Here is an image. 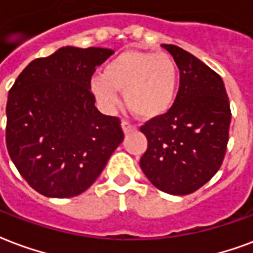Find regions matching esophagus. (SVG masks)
Instances as JSON below:
<instances>
[{
  "label": "esophagus",
  "mask_w": 253,
  "mask_h": 253,
  "mask_svg": "<svg viewBox=\"0 0 253 253\" xmlns=\"http://www.w3.org/2000/svg\"><path fill=\"white\" fill-rule=\"evenodd\" d=\"M122 130L125 134H128V132H131V131H135L136 130V127L134 126V125H131L130 122H127V121H123L122 122Z\"/></svg>",
  "instance_id": "obj_1"
}]
</instances>
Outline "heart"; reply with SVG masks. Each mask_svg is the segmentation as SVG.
Listing matches in <instances>:
<instances>
[{
    "label": "heart",
    "instance_id": "heart-1",
    "mask_svg": "<svg viewBox=\"0 0 253 253\" xmlns=\"http://www.w3.org/2000/svg\"><path fill=\"white\" fill-rule=\"evenodd\" d=\"M179 84V70L169 54L127 50L114 57L102 69V75L90 81V90L105 109L119 105L125 91L127 107L142 119H154L171 110Z\"/></svg>",
    "mask_w": 253,
    "mask_h": 253
}]
</instances>
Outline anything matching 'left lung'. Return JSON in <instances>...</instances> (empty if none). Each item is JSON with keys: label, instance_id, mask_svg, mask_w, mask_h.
<instances>
[{"label": "left lung", "instance_id": "1", "mask_svg": "<svg viewBox=\"0 0 253 253\" xmlns=\"http://www.w3.org/2000/svg\"><path fill=\"white\" fill-rule=\"evenodd\" d=\"M162 47L173 57L180 84L169 113L140 127L148 142L140 169L163 192L188 195L220 169L231 109L220 75L179 46Z\"/></svg>", "mask_w": 253, "mask_h": 253}]
</instances>
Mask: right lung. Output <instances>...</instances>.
Here are the masks:
<instances>
[{
	"label": "right lung",
	"mask_w": 253,
	"mask_h": 253,
	"mask_svg": "<svg viewBox=\"0 0 253 253\" xmlns=\"http://www.w3.org/2000/svg\"><path fill=\"white\" fill-rule=\"evenodd\" d=\"M111 49L61 47L25 67L6 105V147L22 178L47 198L84 192L122 143L121 121L95 107L90 81Z\"/></svg>",
	"instance_id": "add662e5"
}]
</instances>
